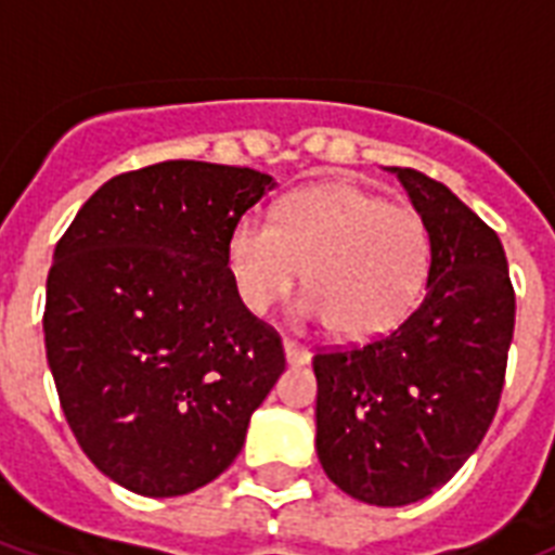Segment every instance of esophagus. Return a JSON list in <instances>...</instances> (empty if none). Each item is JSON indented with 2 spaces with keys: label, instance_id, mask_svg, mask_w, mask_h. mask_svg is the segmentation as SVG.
<instances>
[{
  "label": "esophagus",
  "instance_id": "obj_1",
  "mask_svg": "<svg viewBox=\"0 0 555 555\" xmlns=\"http://www.w3.org/2000/svg\"><path fill=\"white\" fill-rule=\"evenodd\" d=\"M282 346H285V357H287V363H291V365L311 363V351H308L305 346H299L296 339H285Z\"/></svg>",
  "mask_w": 555,
  "mask_h": 555
}]
</instances>
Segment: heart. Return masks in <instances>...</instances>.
I'll return each mask as SVG.
<instances>
[{
  "instance_id": "b5f03b06",
  "label": "heart",
  "mask_w": 555,
  "mask_h": 555,
  "mask_svg": "<svg viewBox=\"0 0 555 555\" xmlns=\"http://www.w3.org/2000/svg\"><path fill=\"white\" fill-rule=\"evenodd\" d=\"M305 320L343 339L386 334L412 311L429 270V230L409 207L357 184L294 192L276 221L247 212L227 238V270L242 305L264 313L299 282Z\"/></svg>"
}]
</instances>
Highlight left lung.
<instances>
[{
	"mask_svg": "<svg viewBox=\"0 0 555 555\" xmlns=\"http://www.w3.org/2000/svg\"><path fill=\"white\" fill-rule=\"evenodd\" d=\"M391 172L429 230L426 294L395 331L313 357L322 469L377 507L426 499L478 449L499 412L516 328L495 230L435 178Z\"/></svg>",
	"mask_w": 555,
	"mask_h": 555,
	"instance_id": "left-lung-1",
	"label": "left lung"
}]
</instances>
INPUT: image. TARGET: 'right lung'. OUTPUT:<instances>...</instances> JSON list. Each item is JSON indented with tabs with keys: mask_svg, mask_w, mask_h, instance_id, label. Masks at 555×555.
<instances>
[{
	"mask_svg": "<svg viewBox=\"0 0 555 555\" xmlns=\"http://www.w3.org/2000/svg\"><path fill=\"white\" fill-rule=\"evenodd\" d=\"M273 186L164 160L106 181L56 242L48 365L80 449L126 490L172 499L218 478L285 371L227 270L230 230Z\"/></svg>",
	"mask_w": 555,
	"mask_h": 555,
	"instance_id": "right-lung-1",
	"label": "right lung"
}]
</instances>
